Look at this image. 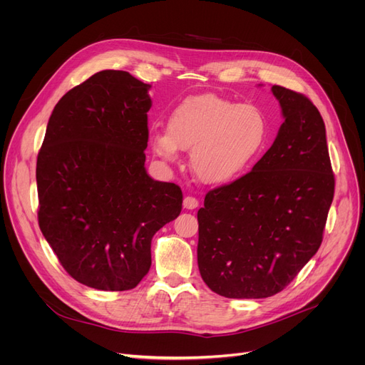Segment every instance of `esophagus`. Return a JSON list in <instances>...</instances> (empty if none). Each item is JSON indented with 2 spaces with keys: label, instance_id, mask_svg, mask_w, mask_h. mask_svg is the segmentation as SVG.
Masks as SVG:
<instances>
[{
  "label": "esophagus",
  "instance_id": "1",
  "mask_svg": "<svg viewBox=\"0 0 365 365\" xmlns=\"http://www.w3.org/2000/svg\"><path fill=\"white\" fill-rule=\"evenodd\" d=\"M183 207L186 210H194L198 207V200L195 197H185L183 200Z\"/></svg>",
  "mask_w": 365,
  "mask_h": 365
}]
</instances>
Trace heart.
I'll return each instance as SVG.
<instances>
[{
    "label": "heart",
    "instance_id": "heart-1",
    "mask_svg": "<svg viewBox=\"0 0 365 365\" xmlns=\"http://www.w3.org/2000/svg\"><path fill=\"white\" fill-rule=\"evenodd\" d=\"M269 123L257 105L240 103L217 94L183 101L168 118L167 131L152 134V149L175 161L179 149H190L194 176L205 185H223L238 178L262 152Z\"/></svg>",
    "mask_w": 365,
    "mask_h": 365
}]
</instances>
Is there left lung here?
<instances>
[{
  "mask_svg": "<svg viewBox=\"0 0 365 365\" xmlns=\"http://www.w3.org/2000/svg\"><path fill=\"white\" fill-rule=\"evenodd\" d=\"M284 123L242 178L210 190L198 210V267L229 299L271 297L318 252L334 197L325 125L304 94L274 86Z\"/></svg>",
  "mask_w": 365,
  "mask_h": 365,
  "instance_id": "obj_1",
  "label": "left lung"
}]
</instances>
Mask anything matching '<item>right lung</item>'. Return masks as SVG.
<instances>
[{
	"mask_svg": "<svg viewBox=\"0 0 365 365\" xmlns=\"http://www.w3.org/2000/svg\"><path fill=\"white\" fill-rule=\"evenodd\" d=\"M145 84L101 71L54 106L36 158L38 223L63 269L103 292L136 287L150 241L182 212V189L148 176Z\"/></svg>",
	"mask_w": 365,
	"mask_h": 365,
	"instance_id": "add662e5",
	"label": "right lung"
}]
</instances>
